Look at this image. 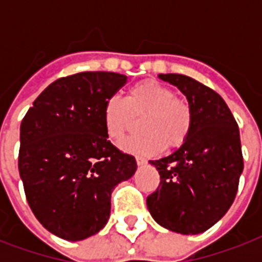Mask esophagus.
Masks as SVG:
<instances>
[{"label": "esophagus", "instance_id": "34e87169", "mask_svg": "<svg viewBox=\"0 0 262 262\" xmlns=\"http://www.w3.org/2000/svg\"><path fill=\"white\" fill-rule=\"evenodd\" d=\"M136 162H137V166H145L147 164V159H144L141 156H136Z\"/></svg>", "mask_w": 262, "mask_h": 262}]
</instances>
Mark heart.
Here are the masks:
<instances>
[{"mask_svg": "<svg viewBox=\"0 0 262 262\" xmlns=\"http://www.w3.org/2000/svg\"><path fill=\"white\" fill-rule=\"evenodd\" d=\"M140 117H144L140 122L143 135L121 144V149L127 154L155 156L166 145L170 149L179 148L193 126V111L187 100L175 96L171 88L155 80L140 81L129 88L126 99L111 96L103 104L104 132L114 141L122 139L133 118Z\"/></svg>", "mask_w": 262, "mask_h": 262, "instance_id": "obj_1", "label": "heart"}]
</instances>
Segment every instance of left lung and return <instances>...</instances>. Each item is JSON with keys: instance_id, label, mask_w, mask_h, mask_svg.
Here are the masks:
<instances>
[{"instance_id": "obj_1", "label": "left lung", "mask_w": 262, "mask_h": 262, "mask_svg": "<svg viewBox=\"0 0 262 262\" xmlns=\"http://www.w3.org/2000/svg\"><path fill=\"white\" fill-rule=\"evenodd\" d=\"M178 88L193 111V126L171 155L149 160L160 175L159 189L147 207L156 223L170 231L195 235L207 231L230 209L244 171L239 129L223 98L191 77L158 76Z\"/></svg>"}]
</instances>
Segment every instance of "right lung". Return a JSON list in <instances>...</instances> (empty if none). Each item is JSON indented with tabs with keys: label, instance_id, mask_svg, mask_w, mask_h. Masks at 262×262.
Returning <instances> with one entry per match:
<instances>
[{
	"label": "right lung",
	"instance_id": "1",
	"mask_svg": "<svg viewBox=\"0 0 262 262\" xmlns=\"http://www.w3.org/2000/svg\"><path fill=\"white\" fill-rule=\"evenodd\" d=\"M126 83L113 72H81L51 83L20 126L18 172L27 201L47 231L77 242L108 222L111 193L136 159L108 141L102 111Z\"/></svg>",
	"mask_w": 262,
	"mask_h": 262
}]
</instances>
